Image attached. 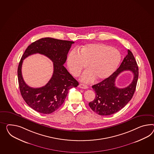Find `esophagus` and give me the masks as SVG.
Returning <instances> with one entry per match:
<instances>
[{
	"label": "esophagus",
	"instance_id": "1",
	"mask_svg": "<svg viewBox=\"0 0 154 154\" xmlns=\"http://www.w3.org/2000/svg\"><path fill=\"white\" fill-rule=\"evenodd\" d=\"M79 87L80 88H82V89H87L88 87L86 85H85V84H79Z\"/></svg>",
	"mask_w": 154,
	"mask_h": 154
}]
</instances>
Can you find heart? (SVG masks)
Wrapping results in <instances>:
<instances>
[{"instance_id":"heart-1","label":"heart","mask_w":154,"mask_h":154,"mask_svg":"<svg viewBox=\"0 0 154 154\" xmlns=\"http://www.w3.org/2000/svg\"><path fill=\"white\" fill-rule=\"evenodd\" d=\"M80 52L74 50L69 53L67 66L71 74L77 76L88 65L89 70L81 76V80L86 83L95 78L98 81L107 79L116 71L121 59L118 50L104 44H88Z\"/></svg>"}]
</instances>
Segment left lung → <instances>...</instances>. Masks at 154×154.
<instances>
[{"label": "left lung", "instance_id": "left-lung-1", "mask_svg": "<svg viewBox=\"0 0 154 154\" xmlns=\"http://www.w3.org/2000/svg\"><path fill=\"white\" fill-rule=\"evenodd\" d=\"M119 69L109 78L92 86L95 98L89 103L91 109L101 116L114 114L122 109L132 98L136 90L138 77V67L134 55L128 50ZM132 71L134 74L132 83L124 88L115 86V82L119 74L124 71Z\"/></svg>", "mask_w": 154, "mask_h": 154}]
</instances>
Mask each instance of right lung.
I'll return each instance as SVG.
<instances>
[{"label":"right lung","instance_id":"right-lung-1","mask_svg":"<svg viewBox=\"0 0 154 154\" xmlns=\"http://www.w3.org/2000/svg\"><path fill=\"white\" fill-rule=\"evenodd\" d=\"M72 44H74L73 41L46 37L32 43L25 50L18 67V79L20 94L33 109L43 114L51 113L63 104L70 89L79 85L63 66ZM35 53L47 56L54 65L51 79L45 86L37 88L27 86L21 74L23 60Z\"/></svg>","mask_w":154,"mask_h":154}]
</instances>
